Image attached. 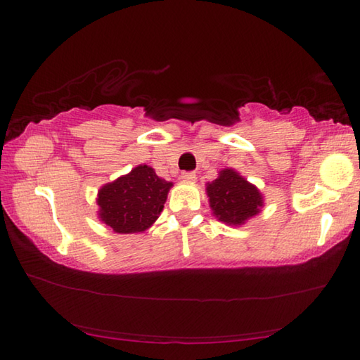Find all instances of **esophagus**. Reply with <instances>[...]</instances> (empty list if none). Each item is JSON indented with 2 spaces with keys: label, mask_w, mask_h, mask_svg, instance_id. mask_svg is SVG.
I'll use <instances>...</instances> for the list:
<instances>
[{
  "label": "esophagus",
  "mask_w": 360,
  "mask_h": 360,
  "mask_svg": "<svg viewBox=\"0 0 360 360\" xmlns=\"http://www.w3.org/2000/svg\"><path fill=\"white\" fill-rule=\"evenodd\" d=\"M181 178L184 182H195V181H197V174L192 173V172H187V173H182Z\"/></svg>",
  "instance_id": "obj_1"
}]
</instances>
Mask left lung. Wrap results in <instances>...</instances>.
<instances>
[{"instance_id": "obj_1", "label": "left lung", "mask_w": 360, "mask_h": 360, "mask_svg": "<svg viewBox=\"0 0 360 360\" xmlns=\"http://www.w3.org/2000/svg\"><path fill=\"white\" fill-rule=\"evenodd\" d=\"M210 208L219 222L241 227L264 208V195L233 168H224L206 184Z\"/></svg>"}]
</instances>
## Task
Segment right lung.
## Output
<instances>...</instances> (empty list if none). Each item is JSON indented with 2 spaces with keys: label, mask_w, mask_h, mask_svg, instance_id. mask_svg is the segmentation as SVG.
Here are the masks:
<instances>
[{
  "label": "right lung",
  "mask_w": 360,
  "mask_h": 360,
  "mask_svg": "<svg viewBox=\"0 0 360 360\" xmlns=\"http://www.w3.org/2000/svg\"><path fill=\"white\" fill-rule=\"evenodd\" d=\"M172 187L173 182L158 178L152 167L138 165L100 187L98 219L114 233H143L160 216Z\"/></svg>",
  "instance_id": "right-lung-1"
}]
</instances>
